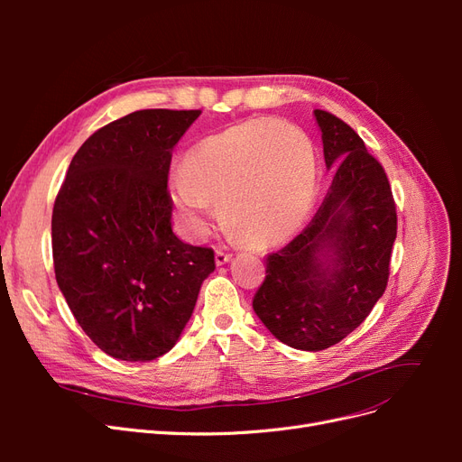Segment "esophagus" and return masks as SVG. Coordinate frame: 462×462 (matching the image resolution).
I'll use <instances>...</instances> for the list:
<instances>
[{"mask_svg":"<svg viewBox=\"0 0 462 462\" xmlns=\"http://www.w3.org/2000/svg\"><path fill=\"white\" fill-rule=\"evenodd\" d=\"M231 260V254L229 253H226V250H216V263L217 265H223V263H227Z\"/></svg>","mask_w":462,"mask_h":462,"instance_id":"1","label":"esophagus"}]
</instances>
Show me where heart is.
I'll use <instances>...</instances> for the list:
<instances>
[{
    "label": "heart",
    "instance_id": "obj_1",
    "mask_svg": "<svg viewBox=\"0 0 462 462\" xmlns=\"http://www.w3.org/2000/svg\"><path fill=\"white\" fill-rule=\"evenodd\" d=\"M170 200L183 229L200 239L219 206L227 229L253 248L282 245L302 226L316 197L309 138L279 119H253L194 146Z\"/></svg>",
    "mask_w": 462,
    "mask_h": 462
}]
</instances>
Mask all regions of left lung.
Instances as JSON below:
<instances>
[{
  "label": "left lung",
  "instance_id": "8db88e82",
  "mask_svg": "<svg viewBox=\"0 0 462 462\" xmlns=\"http://www.w3.org/2000/svg\"><path fill=\"white\" fill-rule=\"evenodd\" d=\"M328 170L324 202L300 235L265 258L253 309L275 339L324 351L355 331L387 287L397 236L383 167L345 121L314 109Z\"/></svg>",
  "mask_w": 462,
  "mask_h": 462
}]
</instances>
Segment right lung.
Wrapping results in <instances>:
<instances>
[{"label": "right lung", "mask_w": 462, "mask_h": 462, "mask_svg": "<svg viewBox=\"0 0 462 462\" xmlns=\"http://www.w3.org/2000/svg\"><path fill=\"white\" fill-rule=\"evenodd\" d=\"M200 109H141L79 148L53 204L55 279L97 348L127 362L171 351L214 250L177 239L167 192L171 152Z\"/></svg>", "instance_id": "obj_1"}]
</instances>
